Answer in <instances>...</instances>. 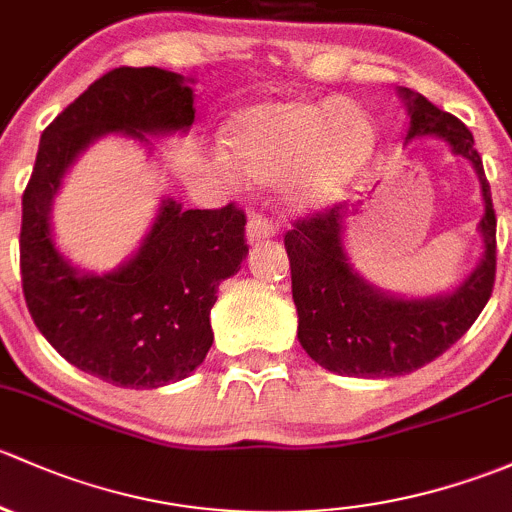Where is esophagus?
I'll return each instance as SVG.
<instances>
[{"label": "esophagus", "mask_w": 512, "mask_h": 512, "mask_svg": "<svg viewBox=\"0 0 512 512\" xmlns=\"http://www.w3.org/2000/svg\"><path fill=\"white\" fill-rule=\"evenodd\" d=\"M271 236H276V226H273L271 219L254 217L249 221V226H246V239H249V244H258V241H266Z\"/></svg>", "instance_id": "1"}]
</instances>
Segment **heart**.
I'll return each mask as SVG.
<instances>
[{
    "label": "heart",
    "instance_id": "heart-1",
    "mask_svg": "<svg viewBox=\"0 0 512 512\" xmlns=\"http://www.w3.org/2000/svg\"><path fill=\"white\" fill-rule=\"evenodd\" d=\"M224 142L241 175L254 182L293 170V199L313 207L360 177L377 138L365 110L350 100H271L236 113Z\"/></svg>",
    "mask_w": 512,
    "mask_h": 512
}]
</instances>
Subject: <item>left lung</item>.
Returning <instances> with one entry per match:
<instances>
[{
	"label": "left lung",
	"mask_w": 512,
	"mask_h": 512,
	"mask_svg": "<svg viewBox=\"0 0 512 512\" xmlns=\"http://www.w3.org/2000/svg\"><path fill=\"white\" fill-rule=\"evenodd\" d=\"M399 96L409 113L407 140L436 135L476 170L486 204L478 224L483 258L451 293L399 298L370 286L352 268L342 246L347 204L295 221L283 241L291 258L298 340L320 367L347 377H399L429 365L476 323L495 283V209L471 130L421 93L399 88Z\"/></svg>",
	"instance_id": "obj_1"
}]
</instances>
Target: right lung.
<instances>
[{
    "mask_svg": "<svg viewBox=\"0 0 512 512\" xmlns=\"http://www.w3.org/2000/svg\"><path fill=\"white\" fill-rule=\"evenodd\" d=\"M194 91L165 68H113L44 130L21 197L19 263L26 308L73 367L115 387L155 389L189 377L214 342L219 283L241 268L246 214L234 204L187 209L165 199L150 234L115 271H78L56 249L51 204L76 157L108 133H187Z\"/></svg>",
    "mask_w": 512,
    "mask_h": 512,
    "instance_id": "1",
    "label": "right lung"
}]
</instances>
